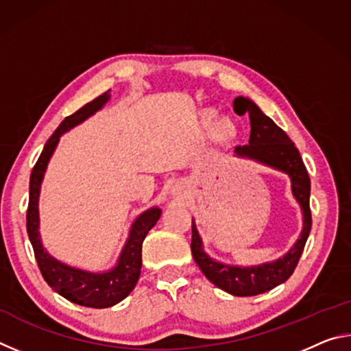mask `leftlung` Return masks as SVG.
Wrapping results in <instances>:
<instances>
[{
  "label": "left lung",
  "instance_id": "obj_1",
  "mask_svg": "<svg viewBox=\"0 0 351 351\" xmlns=\"http://www.w3.org/2000/svg\"><path fill=\"white\" fill-rule=\"evenodd\" d=\"M234 110L237 114L249 116L251 132H249V144L239 145L235 153L240 156H247L257 161L268 164L271 167L285 171L291 176V187L295 199L299 201L304 210V230L300 239L297 240L294 247L272 263L252 266V268H240V266H228L207 257L201 247V239L197 226L192 221V255L199 269L209 280L218 288L229 294L246 297L266 293L277 285L287 282L293 274L299 258L304 251L308 235L311 230V209H310V176L300 153L294 142L288 138L283 130L276 125L271 117L263 114L252 100L245 97H237L234 100Z\"/></svg>",
  "mask_w": 351,
  "mask_h": 351
}]
</instances>
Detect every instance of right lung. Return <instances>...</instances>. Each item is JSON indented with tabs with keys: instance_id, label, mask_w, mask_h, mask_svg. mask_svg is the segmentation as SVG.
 I'll return each mask as SVG.
<instances>
[{
	"instance_id": "obj_1",
	"label": "right lung",
	"mask_w": 351,
	"mask_h": 351,
	"mask_svg": "<svg viewBox=\"0 0 351 351\" xmlns=\"http://www.w3.org/2000/svg\"><path fill=\"white\" fill-rule=\"evenodd\" d=\"M108 99L110 94L104 93L102 96L96 97L93 102L83 105L74 114L64 117V121L45 144L43 152H41L38 161L35 162L32 169L31 181H29L26 228L41 276H43L46 283L56 293L63 295L64 299L73 302V304L90 308L112 306L132 293L141 276L142 243H144L148 230L156 224L159 217H161V209H158V207H153V209L142 213L133 224L117 266L114 269L104 272V274H93V272L71 268V266L52 258L41 246L38 235V195L47 161H49L60 136L102 108Z\"/></svg>"
}]
</instances>
